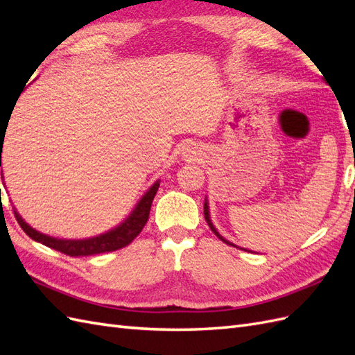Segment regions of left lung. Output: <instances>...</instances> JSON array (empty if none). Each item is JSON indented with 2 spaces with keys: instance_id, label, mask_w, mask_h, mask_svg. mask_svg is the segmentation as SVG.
<instances>
[{
  "instance_id": "1",
  "label": "left lung",
  "mask_w": 355,
  "mask_h": 355,
  "mask_svg": "<svg viewBox=\"0 0 355 355\" xmlns=\"http://www.w3.org/2000/svg\"><path fill=\"white\" fill-rule=\"evenodd\" d=\"M204 218H206V222H207V225H209V227H210V230L214 232V235H216L218 239H220V241H223L225 244H230V245H232V247H237V245H235V244H232L231 241L225 240V239L222 237V235H220V234L216 231V228L213 227V223H211V220H210V214H209V206H207V200L204 201ZM237 249H241V247H237ZM241 250H245V249H241ZM245 252H247V250H245Z\"/></svg>"
}]
</instances>
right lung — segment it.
Instances as JSON below:
<instances>
[{"label": "right lung", "mask_w": 355, "mask_h": 355, "mask_svg": "<svg viewBox=\"0 0 355 355\" xmlns=\"http://www.w3.org/2000/svg\"><path fill=\"white\" fill-rule=\"evenodd\" d=\"M3 137L4 135L3 136L0 135V145H4ZM0 153H3V146ZM0 167H1V154H0ZM158 187H159V180H157L155 184L148 189L146 194L141 198L135 210L130 213V216H128L121 225H118L116 228L105 232L102 235H98V237L87 239V240H62V239L50 237V235L41 234L34 228H31L29 225L19 216V213L16 210H15V216L20 225V228H22L32 240L44 244L50 247V249H55L60 253H65L68 256L75 257V256H90V254H99L106 252H115L130 244L144 230L145 223L148 222L149 211H151V204L157 194Z\"/></svg>", "instance_id": "right-lung-1"}]
</instances>
